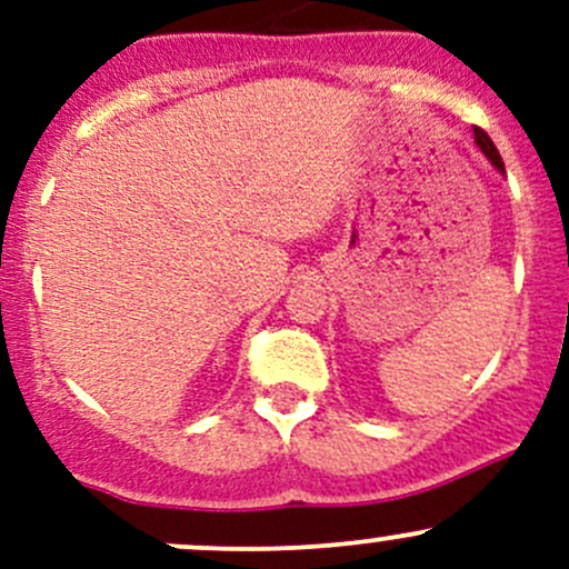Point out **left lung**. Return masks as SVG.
<instances>
[{
    "instance_id": "1",
    "label": "left lung",
    "mask_w": 569,
    "mask_h": 569,
    "mask_svg": "<svg viewBox=\"0 0 569 569\" xmlns=\"http://www.w3.org/2000/svg\"><path fill=\"white\" fill-rule=\"evenodd\" d=\"M473 137H476V146H479L481 151H485V157L490 159V162L496 164V168L503 173V159H501V153H498V148L492 146L490 137H487V131L479 129V126H473Z\"/></svg>"
}]
</instances>
